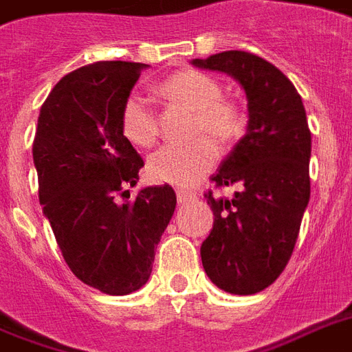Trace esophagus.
<instances>
[{
	"label": "esophagus",
	"instance_id": "34e87169",
	"mask_svg": "<svg viewBox=\"0 0 352 352\" xmlns=\"http://www.w3.org/2000/svg\"><path fill=\"white\" fill-rule=\"evenodd\" d=\"M197 195L195 193H190V192H184V190H177V201L181 204H186V203H192L195 201Z\"/></svg>",
	"mask_w": 352,
	"mask_h": 352
}]
</instances>
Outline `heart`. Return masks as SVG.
<instances>
[{"label":"heart","instance_id":"heart-1","mask_svg":"<svg viewBox=\"0 0 352 352\" xmlns=\"http://www.w3.org/2000/svg\"><path fill=\"white\" fill-rule=\"evenodd\" d=\"M155 93L171 106L193 111V133H210L219 140H234L245 131L246 111L237 100L223 96L219 82L208 74L184 69L155 85ZM120 129L127 142L149 148L157 140L155 111L137 93L126 96L120 107ZM217 146L201 137L186 146H166L148 159L146 173L155 184L193 186L217 160Z\"/></svg>","mask_w":352,"mask_h":352}]
</instances>
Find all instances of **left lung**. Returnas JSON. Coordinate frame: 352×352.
I'll list each match as a JSON object with an SVG mask.
<instances>
[{"instance_id": "8db88e82", "label": "left lung", "mask_w": 352, "mask_h": 352, "mask_svg": "<svg viewBox=\"0 0 352 352\" xmlns=\"http://www.w3.org/2000/svg\"><path fill=\"white\" fill-rule=\"evenodd\" d=\"M192 63L230 74L248 100L245 137L212 175L215 188L239 190L230 199L204 193L214 228L201 245V259L219 289L256 294L287 267L311 197L305 107L292 82L252 52L225 51Z\"/></svg>"}]
</instances>
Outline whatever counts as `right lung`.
Here are the masks:
<instances>
[{
    "instance_id": "obj_1",
    "label": "right lung",
    "mask_w": 352,
    "mask_h": 352,
    "mask_svg": "<svg viewBox=\"0 0 352 352\" xmlns=\"http://www.w3.org/2000/svg\"><path fill=\"white\" fill-rule=\"evenodd\" d=\"M146 67L95 62L65 74L41 106L32 144L40 204L63 259L80 281L111 296L146 285L177 204L168 184L118 201L144 166L122 135L120 107Z\"/></svg>"
}]
</instances>
